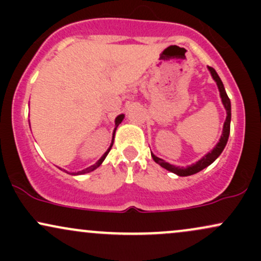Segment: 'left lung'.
Listing matches in <instances>:
<instances>
[{
    "label": "left lung",
    "instance_id": "obj_1",
    "mask_svg": "<svg viewBox=\"0 0 261 261\" xmlns=\"http://www.w3.org/2000/svg\"><path fill=\"white\" fill-rule=\"evenodd\" d=\"M208 70L210 72H211L212 77H214V80L216 81L217 86H218V89H220V94H221V98H222V103L224 108H226V112H227V118H226V121H224V125H223V133H222V136H221L220 139V142L217 143L216 147L212 149L211 152H208L207 154L205 155V157H202L201 160L199 162H196L195 164H193V166H189L187 168H184V167H175V166H172V164L167 163V162H164L163 160H161V158L155 157L154 154H152V158H153V161L155 163L160 164L161 167H163V168H166L167 170H169V172L172 173H175L176 175L179 176H188V175H193V174H196V173H199L200 170H202L203 168H206V167H208L210 164L212 163L216 158L222 153V151L226 147L227 145V141H228V137H229V130H230V100L228 98V95H227L226 93V89H224L223 87V83L222 81H221L220 76H218L216 71H215L214 67H210L208 66Z\"/></svg>",
    "mask_w": 261,
    "mask_h": 261
}]
</instances>
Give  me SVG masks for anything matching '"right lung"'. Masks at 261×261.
<instances>
[{
    "label": "right lung",
    "mask_w": 261,
    "mask_h": 261,
    "mask_svg": "<svg viewBox=\"0 0 261 261\" xmlns=\"http://www.w3.org/2000/svg\"><path fill=\"white\" fill-rule=\"evenodd\" d=\"M122 119H124V115H122V114H121V115H119V116H118V118H116V119H115V124H116V126H118V125H119V124H120V122L122 121ZM115 130H116V127H115ZM115 130H114V133H115ZM113 140H114V137H113ZM112 146H113V143H112V145H110V147H109V149H108V151L106 152V153H104L103 155H101V158H100V160H99V161H98V162H97V163H95V164H93V166H91V167H89V168H86V169H83V170H80V172H77V173H72V174H85V173H89V172H92V170L97 169V168H98V167H99V166H100V164H101V163H103L104 158H106V157H107V155H108V153H109V151H110V148H112Z\"/></svg>",
    "instance_id": "add662e5"
}]
</instances>
